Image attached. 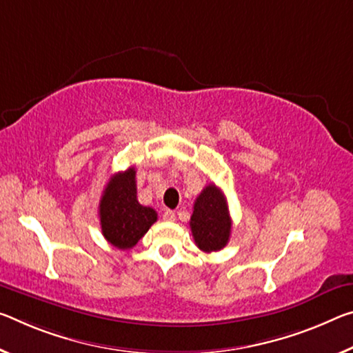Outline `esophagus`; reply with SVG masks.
<instances>
[{"label":"esophagus","instance_id":"obj_1","mask_svg":"<svg viewBox=\"0 0 353 353\" xmlns=\"http://www.w3.org/2000/svg\"><path fill=\"white\" fill-rule=\"evenodd\" d=\"M163 220L165 221H174L176 220V214L172 210H166V212H163Z\"/></svg>","mask_w":353,"mask_h":353}]
</instances>
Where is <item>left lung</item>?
I'll return each instance as SVG.
<instances>
[{
  "label": "left lung",
  "instance_id": "1",
  "mask_svg": "<svg viewBox=\"0 0 353 353\" xmlns=\"http://www.w3.org/2000/svg\"><path fill=\"white\" fill-rule=\"evenodd\" d=\"M231 226L226 196L215 183H210L194 201L193 215L190 218L194 243L204 253L220 251L229 242Z\"/></svg>",
  "mask_w": 353,
  "mask_h": 353
}]
</instances>
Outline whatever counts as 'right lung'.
Wrapping results in <instances>:
<instances>
[{
    "label": "right lung",
    "mask_w": 353,
    "mask_h": 353,
    "mask_svg": "<svg viewBox=\"0 0 353 353\" xmlns=\"http://www.w3.org/2000/svg\"><path fill=\"white\" fill-rule=\"evenodd\" d=\"M137 171L128 168L110 179L99 204L102 234L113 247L130 250L157 221L152 207L141 205L137 198Z\"/></svg>",
    "instance_id": "right-lung-1"
}]
</instances>
